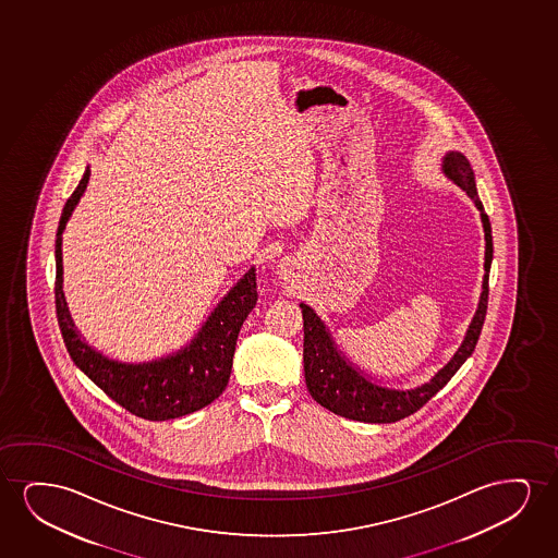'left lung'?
<instances>
[{"label":"left lung","mask_w":558,"mask_h":558,"mask_svg":"<svg viewBox=\"0 0 558 558\" xmlns=\"http://www.w3.org/2000/svg\"><path fill=\"white\" fill-rule=\"evenodd\" d=\"M442 173L451 183L458 184L474 207L481 211L482 229H484V276H482L481 299L473 320L466 328L465 337L458 351L446 366L440 367L427 383H421L412 389L385 387L375 381L374 377L360 369L354 362L344 356L336 339L331 336L326 322L322 320L313 306L301 303L305 344H303V362H305L306 389L311 397L324 405L329 412L341 417L364 423H395L417 412L427 404L446 383L450 381L459 367L473 354L476 341L481 337L482 324L488 308V278L494 244H492V227L488 215L484 214L471 163L463 154L450 150L442 156Z\"/></svg>","instance_id":"left-lung-1"}]
</instances>
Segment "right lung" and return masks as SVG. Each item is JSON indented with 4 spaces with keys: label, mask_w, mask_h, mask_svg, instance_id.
<instances>
[{
    "label": "right lung",
    "mask_w": 558,
    "mask_h": 558,
    "mask_svg": "<svg viewBox=\"0 0 558 558\" xmlns=\"http://www.w3.org/2000/svg\"><path fill=\"white\" fill-rule=\"evenodd\" d=\"M89 175L92 169L87 166L76 191L62 209L54 240V305L70 359L116 404L137 417L168 421L198 412L204 405L211 404L229 383L238 333L257 303L255 267L230 288L202 324L198 333L179 351L148 362L108 359L80 333L62 291V232L84 196Z\"/></svg>",
    "instance_id": "1"
}]
</instances>
